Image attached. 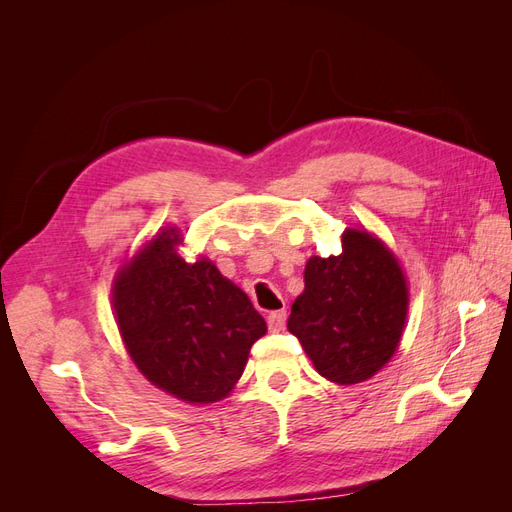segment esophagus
<instances>
[{"instance_id": "1", "label": "esophagus", "mask_w": 512, "mask_h": 512, "mask_svg": "<svg viewBox=\"0 0 512 512\" xmlns=\"http://www.w3.org/2000/svg\"><path fill=\"white\" fill-rule=\"evenodd\" d=\"M267 324L271 333H280L286 327V312H271L267 316Z\"/></svg>"}]
</instances>
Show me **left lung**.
<instances>
[{"label":"left lung","instance_id":"left-lung-1","mask_svg":"<svg viewBox=\"0 0 512 512\" xmlns=\"http://www.w3.org/2000/svg\"><path fill=\"white\" fill-rule=\"evenodd\" d=\"M408 284L397 258L365 228H348L342 254L312 256L288 331L320 376L359 384L395 354L408 316Z\"/></svg>","mask_w":512,"mask_h":512}]
</instances>
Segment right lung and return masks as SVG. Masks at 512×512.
Instances as JSON below:
<instances>
[{"instance_id": "add662e5", "label": "right lung", "mask_w": 512, "mask_h": 512, "mask_svg": "<svg viewBox=\"0 0 512 512\" xmlns=\"http://www.w3.org/2000/svg\"><path fill=\"white\" fill-rule=\"evenodd\" d=\"M177 228H162L113 284L117 327L132 361L158 389L188 404L224 399L267 333L247 294L207 258L185 262Z\"/></svg>"}]
</instances>
